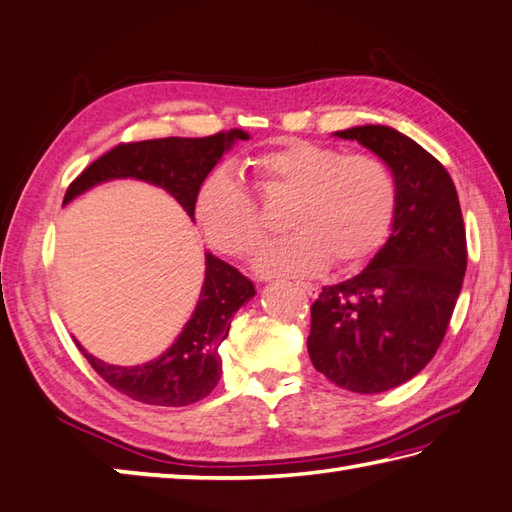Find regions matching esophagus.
<instances>
[{
    "mask_svg": "<svg viewBox=\"0 0 512 512\" xmlns=\"http://www.w3.org/2000/svg\"><path fill=\"white\" fill-rule=\"evenodd\" d=\"M297 286H300V291H304L306 295H309V297H315V295H318V288H315L313 284H306V282H300V284H297Z\"/></svg>",
    "mask_w": 512,
    "mask_h": 512,
    "instance_id": "1",
    "label": "esophagus"
}]
</instances>
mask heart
Segmentation results:
<instances>
[{"label":"heart","instance_id":"b5f03b06","mask_svg":"<svg viewBox=\"0 0 512 512\" xmlns=\"http://www.w3.org/2000/svg\"><path fill=\"white\" fill-rule=\"evenodd\" d=\"M250 165L266 201H291L284 224L293 235L257 257V268L266 275H313L329 262L336 271H358L392 232L396 176L374 154H345L291 138L255 156ZM194 217L208 244L228 257L246 259L266 239L255 199L226 172L203 181Z\"/></svg>","mask_w":512,"mask_h":512}]
</instances>
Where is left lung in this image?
Listing matches in <instances>:
<instances>
[{
  "mask_svg": "<svg viewBox=\"0 0 512 512\" xmlns=\"http://www.w3.org/2000/svg\"><path fill=\"white\" fill-rule=\"evenodd\" d=\"M336 134L392 167L398 208L365 271L311 304L306 347L333 385L378 394L414 378L443 342L468 266L466 228L452 176L412 138L385 125Z\"/></svg>",
  "mask_w": 512,
  "mask_h": 512,
  "instance_id": "1",
  "label": "left lung"
}]
</instances>
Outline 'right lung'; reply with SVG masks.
Masks as SVG:
<instances>
[{
    "mask_svg": "<svg viewBox=\"0 0 512 512\" xmlns=\"http://www.w3.org/2000/svg\"><path fill=\"white\" fill-rule=\"evenodd\" d=\"M241 129L217 132L203 138H154V141L120 143L87 165L69 183L64 203L89 190L91 185L109 179H134L161 185L181 203L194 219V199L228 147L246 141ZM255 295V286L235 266L206 255V280L190 322L163 356L136 367L107 365L76 347L89 360L96 374L116 392L145 405L183 407L206 398L217 387L221 376L219 345L230 331L232 315Z\"/></svg>",
    "mask_w": 512,
    "mask_h": 512,
    "instance_id": "1",
    "label": "right lung"
}]
</instances>
